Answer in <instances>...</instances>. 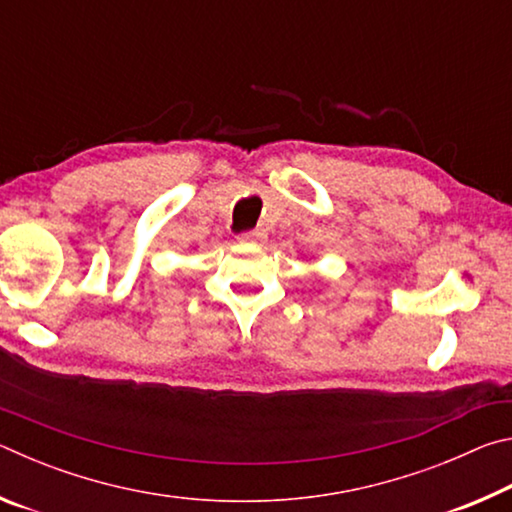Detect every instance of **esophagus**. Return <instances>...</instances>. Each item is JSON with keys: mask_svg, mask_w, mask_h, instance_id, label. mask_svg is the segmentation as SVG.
Here are the masks:
<instances>
[{"mask_svg": "<svg viewBox=\"0 0 512 512\" xmlns=\"http://www.w3.org/2000/svg\"><path fill=\"white\" fill-rule=\"evenodd\" d=\"M241 244H264L266 241V230L255 228V230H246L239 235Z\"/></svg>", "mask_w": 512, "mask_h": 512, "instance_id": "esophagus-1", "label": "esophagus"}]
</instances>
